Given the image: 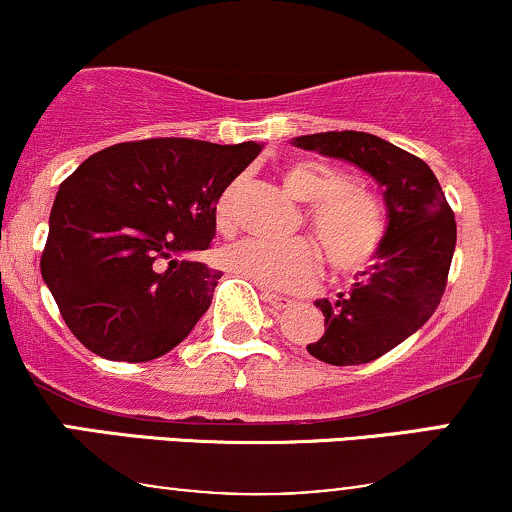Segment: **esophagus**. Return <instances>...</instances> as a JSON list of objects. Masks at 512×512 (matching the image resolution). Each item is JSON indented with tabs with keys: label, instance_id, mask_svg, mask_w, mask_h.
<instances>
[{
	"label": "esophagus",
	"instance_id": "34e87169",
	"mask_svg": "<svg viewBox=\"0 0 512 512\" xmlns=\"http://www.w3.org/2000/svg\"><path fill=\"white\" fill-rule=\"evenodd\" d=\"M260 296H262V301H264V303H269V305H272V308H276V310L291 308V303H293L291 298L279 296V293H272V291H262Z\"/></svg>",
	"mask_w": 512,
	"mask_h": 512
}]
</instances>
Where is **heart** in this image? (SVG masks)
<instances>
[{
  "mask_svg": "<svg viewBox=\"0 0 512 512\" xmlns=\"http://www.w3.org/2000/svg\"><path fill=\"white\" fill-rule=\"evenodd\" d=\"M281 182L293 197L308 202L305 221L334 274H356L373 262L385 238V214L373 192L313 158L286 163ZM236 195L238 182H231L216 199L214 219L221 233L233 231ZM221 264L262 289L298 291L317 274V255L303 238L240 240L221 250Z\"/></svg>",
  "mask_w": 512,
  "mask_h": 512,
  "instance_id": "b5f03b06",
  "label": "heart"
}]
</instances>
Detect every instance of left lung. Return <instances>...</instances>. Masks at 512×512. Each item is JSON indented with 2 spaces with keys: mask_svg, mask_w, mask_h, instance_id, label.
<instances>
[{
  "mask_svg": "<svg viewBox=\"0 0 512 512\" xmlns=\"http://www.w3.org/2000/svg\"><path fill=\"white\" fill-rule=\"evenodd\" d=\"M293 144L358 166L383 187L387 228L375 262L351 291L320 298L325 334L310 356L361 366L395 349L436 313L455 252L457 226L438 178L421 158L368 132H320Z\"/></svg>",
  "mask_w": 512,
  "mask_h": 512,
  "instance_id": "8db88e82",
  "label": "left lung"
}]
</instances>
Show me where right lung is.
I'll return each mask as SVG.
<instances>
[{"label": "right lung", "mask_w": 512, "mask_h": 512, "mask_svg": "<svg viewBox=\"0 0 512 512\" xmlns=\"http://www.w3.org/2000/svg\"><path fill=\"white\" fill-rule=\"evenodd\" d=\"M260 151L142 139L88 156L62 182L40 272L88 351L154 361L195 330L221 272L190 255L209 248L216 199Z\"/></svg>", "instance_id": "obj_1"}]
</instances>
